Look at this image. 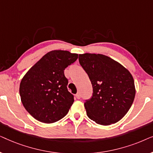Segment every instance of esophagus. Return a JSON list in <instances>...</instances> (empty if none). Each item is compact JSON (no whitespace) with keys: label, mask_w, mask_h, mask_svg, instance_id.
<instances>
[{"label":"esophagus","mask_w":153,"mask_h":153,"mask_svg":"<svg viewBox=\"0 0 153 153\" xmlns=\"http://www.w3.org/2000/svg\"><path fill=\"white\" fill-rule=\"evenodd\" d=\"M76 97L77 98V99H80V98H81V95H80V93H76Z\"/></svg>","instance_id":"34e87169"}]
</instances>
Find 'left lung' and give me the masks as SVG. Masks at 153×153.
<instances>
[{
    "instance_id": "obj_1",
    "label": "left lung",
    "mask_w": 153,
    "mask_h": 153,
    "mask_svg": "<svg viewBox=\"0 0 153 153\" xmlns=\"http://www.w3.org/2000/svg\"><path fill=\"white\" fill-rule=\"evenodd\" d=\"M79 60L93 88V97L84 102L88 117L102 125L118 122L134 100L132 75L120 63L103 54H79Z\"/></svg>"
}]
</instances>
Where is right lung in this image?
Segmentation results:
<instances>
[{
    "mask_svg": "<svg viewBox=\"0 0 153 153\" xmlns=\"http://www.w3.org/2000/svg\"><path fill=\"white\" fill-rule=\"evenodd\" d=\"M78 54L53 50L38 60L20 83L21 100L26 110L39 122L53 123L68 114L74 96L68 91L64 70Z\"/></svg>",
    "mask_w": 153,
    "mask_h": 153,
    "instance_id": "obj_1",
    "label": "right lung"
}]
</instances>
